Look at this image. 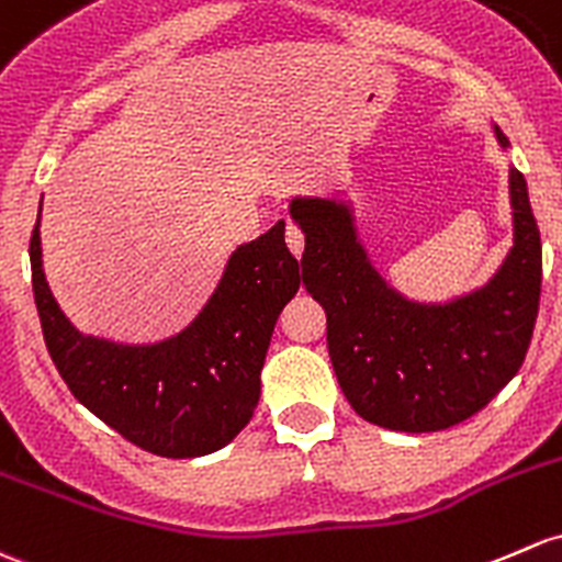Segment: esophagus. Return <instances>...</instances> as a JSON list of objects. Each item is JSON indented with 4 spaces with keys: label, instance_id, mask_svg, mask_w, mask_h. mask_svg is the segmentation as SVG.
Wrapping results in <instances>:
<instances>
[{
    "label": "esophagus",
    "instance_id": "34e87169",
    "mask_svg": "<svg viewBox=\"0 0 562 562\" xmlns=\"http://www.w3.org/2000/svg\"><path fill=\"white\" fill-rule=\"evenodd\" d=\"M285 241H288V250H291L296 258H301V252H304V232H301L293 221L285 223Z\"/></svg>",
    "mask_w": 562,
    "mask_h": 562
}]
</instances>
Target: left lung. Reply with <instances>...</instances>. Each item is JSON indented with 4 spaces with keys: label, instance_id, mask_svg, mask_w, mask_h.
Segmentation results:
<instances>
[{
    "label": "left lung",
    "instance_id": "8db88e82",
    "mask_svg": "<svg viewBox=\"0 0 562 562\" xmlns=\"http://www.w3.org/2000/svg\"><path fill=\"white\" fill-rule=\"evenodd\" d=\"M501 147L509 145L498 126ZM515 247L498 274L450 304H415L385 285L334 199H293L306 236L301 269L328 317L336 380L363 420L430 434L469 420L509 385L530 347L541 296V234L525 177L509 172Z\"/></svg>",
    "mask_w": 562,
    "mask_h": 562
}]
</instances>
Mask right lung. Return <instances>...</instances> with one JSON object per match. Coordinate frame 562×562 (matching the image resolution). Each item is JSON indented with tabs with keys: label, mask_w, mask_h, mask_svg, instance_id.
<instances>
[{
	"label": "right lung",
	"mask_w": 562,
	"mask_h": 562,
	"mask_svg": "<svg viewBox=\"0 0 562 562\" xmlns=\"http://www.w3.org/2000/svg\"><path fill=\"white\" fill-rule=\"evenodd\" d=\"M32 288L47 352L75 398L139 450L210 454L250 423L282 306L301 285L285 221L228 258L215 293L182 334L147 347L75 330L45 282L40 217L29 241Z\"/></svg>",
	"instance_id": "1"
}]
</instances>
